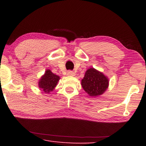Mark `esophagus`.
Here are the masks:
<instances>
[{
  "label": "esophagus",
  "mask_w": 146,
  "mask_h": 146,
  "mask_svg": "<svg viewBox=\"0 0 146 146\" xmlns=\"http://www.w3.org/2000/svg\"><path fill=\"white\" fill-rule=\"evenodd\" d=\"M67 74H68V75H70V76H75V73L73 71H68L67 72Z\"/></svg>",
  "instance_id": "34e87169"
}]
</instances>
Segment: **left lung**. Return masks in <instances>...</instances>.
Listing matches in <instances>:
<instances>
[{
	"mask_svg": "<svg viewBox=\"0 0 146 146\" xmlns=\"http://www.w3.org/2000/svg\"><path fill=\"white\" fill-rule=\"evenodd\" d=\"M84 90L91 97L102 95L108 88L109 80L102 73L93 68L86 71L84 77L81 81Z\"/></svg>",
	"mask_w": 146,
	"mask_h": 146,
	"instance_id": "8db88e82",
	"label": "left lung"
}]
</instances>
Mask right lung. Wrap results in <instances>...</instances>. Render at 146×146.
<instances>
[{
	"label": "right lung",
	"mask_w": 146,
	"mask_h": 146,
	"mask_svg": "<svg viewBox=\"0 0 146 146\" xmlns=\"http://www.w3.org/2000/svg\"><path fill=\"white\" fill-rule=\"evenodd\" d=\"M60 77L59 76L55 75L49 70L46 71L44 75L41 76L38 82V87L44 93H49L52 91L57 85Z\"/></svg>",
	"instance_id": "obj_1"
}]
</instances>
